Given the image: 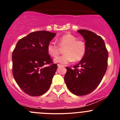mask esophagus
<instances>
[{"label":"esophagus","mask_w":120,"mask_h":120,"mask_svg":"<svg viewBox=\"0 0 120 120\" xmlns=\"http://www.w3.org/2000/svg\"><path fill=\"white\" fill-rule=\"evenodd\" d=\"M63 65H61V64H57V67H63Z\"/></svg>","instance_id":"1"}]
</instances>
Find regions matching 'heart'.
Returning <instances> with one entry per match:
<instances>
[{
	"instance_id": "b5f03b06",
	"label": "heart",
	"mask_w": 120,
	"mask_h": 120,
	"mask_svg": "<svg viewBox=\"0 0 120 120\" xmlns=\"http://www.w3.org/2000/svg\"><path fill=\"white\" fill-rule=\"evenodd\" d=\"M59 46L64 47V54L54 59V62L63 64L70 63L74 60L80 61L84 57L86 51V46L85 42L77 40V37L70 34H66L58 39ZM48 53L53 57L57 56L60 52L59 47L53 42H50L47 47Z\"/></svg>"
}]
</instances>
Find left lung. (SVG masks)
Returning a JSON list of instances; mask_svg holds the SVG:
<instances>
[{
    "instance_id": "8db88e82",
    "label": "left lung",
    "mask_w": 120,
    "mask_h": 120,
    "mask_svg": "<svg viewBox=\"0 0 120 120\" xmlns=\"http://www.w3.org/2000/svg\"><path fill=\"white\" fill-rule=\"evenodd\" d=\"M86 46L84 57L74 68L67 67L64 81L68 89L77 96L88 95L101 82L107 67L108 52L101 37L92 31L79 30ZM78 67L79 69H77Z\"/></svg>"
}]
</instances>
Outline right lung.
<instances>
[{
  "mask_svg": "<svg viewBox=\"0 0 120 120\" xmlns=\"http://www.w3.org/2000/svg\"><path fill=\"white\" fill-rule=\"evenodd\" d=\"M56 35L46 31L31 32L19 40L13 50V77L19 87L30 96L42 95L51 85L57 66L53 64L47 47Z\"/></svg>",
  "mask_w": 120,
  "mask_h": 120,
  "instance_id": "1",
  "label": "right lung"
}]
</instances>
